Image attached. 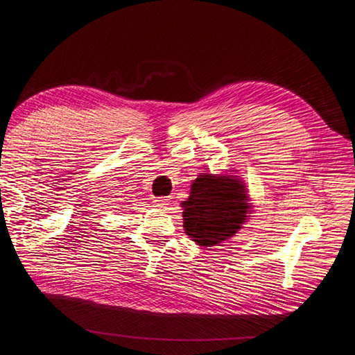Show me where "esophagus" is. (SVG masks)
<instances>
[{
	"mask_svg": "<svg viewBox=\"0 0 355 355\" xmlns=\"http://www.w3.org/2000/svg\"><path fill=\"white\" fill-rule=\"evenodd\" d=\"M168 198H155V200H153V202H155V205L156 207H159V209H166L167 205H168Z\"/></svg>",
	"mask_w": 355,
	"mask_h": 355,
	"instance_id": "obj_1",
	"label": "esophagus"
}]
</instances>
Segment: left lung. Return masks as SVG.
Wrapping results in <instances>:
<instances>
[{"mask_svg":"<svg viewBox=\"0 0 355 355\" xmlns=\"http://www.w3.org/2000/svg\"><path fill=\"white\" fill-rule=\"evenodd\" d=\"M183 205V226L196 244L211 247L234 236L250 209L242 182L202 173Z\"/></svg>","mask_w":355,"mask_h":355,"instance_id":"1","label":"left lung"}]
</instances>
